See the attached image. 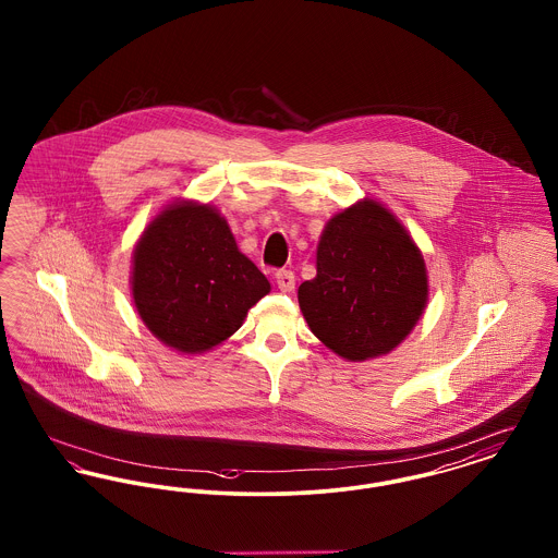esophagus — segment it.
<instances>
[{
	"label": "esophagus",
	"mask_w": 558,
	"mask_h": 558,
	"mask_svg": "<svg viewBox=\"0 0 558 558\" xmlns=\"http://www.w3.org/2000/svg\"><path fill=\"white\" fill-rule=\"evenodd\" d=\"M276 284L282 292H291L294 289V274L291 269H278L276 271Z\"/></svg>",
	"instance_id": "esophagus-1"
}]
</instances>
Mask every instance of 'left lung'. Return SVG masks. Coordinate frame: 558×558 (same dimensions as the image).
<instances>
[{
	"label": "left lung",
	"instance_id": "left-lung-1",
	"mask_svg": "<svg viewBox=\"0 0 558 558\" xmlns=\"http://www.w3.org/2000/svg\"><path fill=\"white\" fill-rule=\"evenodd\" d=\"M316 269L299 287V307L319 341L349 362L389 353L425 312V259L396 215L371 198L326 223Z\"/></svg>",
	"mask_w": 558,
	"mask_h": 558
}]
</instances>
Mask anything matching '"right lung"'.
Returning a JSON list of instances; mask_svg holds the SVG:
<instances>
[{"instance_id":"right-lung-1","label":"right lung","mask_w":558,"mask_h":558,"mask_svg":"<svg viewBox=\"0 0 558 558\" xmlns=\"http://www.w3.org/2000/svg\"><path fill=\"white\" fill-rule=\"evenodd\" d=\"M267 292L266 276L240 253L211 205H169L135 244V310L160 343L182 353H203L232 337Z\"/></svg>"}]
</instances>
